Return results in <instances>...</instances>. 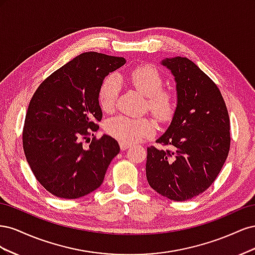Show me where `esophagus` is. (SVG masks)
<instances>
[{
	"instance_id": "esophagus-1",
	"label": "esophagus",
	"mask_w": 255,
	"mask_h": 255,
	"mask_svg": "<svg viewBox=\"0 0 255 255\" xmlns=\"http://www.w3.org/2000/svg\"><path fill=\"white\" fill-rule=\"evenodd\" d=\"M130 146V143H127V142H122V141H120V149L122 150V151H126V150H128V148Z\"/></svg>"
}]
</instances>
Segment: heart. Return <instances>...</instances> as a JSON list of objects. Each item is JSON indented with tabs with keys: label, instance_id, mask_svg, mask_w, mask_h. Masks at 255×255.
<instances>
[{
	"label": "heart",
	"instance_id": "1",
	"mask_svg": "<svg viewBox=\"0 0 255 255\" xmlns=\"http://www.w3.org/2000/svg\"><path fill=\"white\" fill-rule=\"evenodd\" d=\"M133 86L146 97V105L152 114L159 120L171 118L175 109L174 97L167 90H161L163 78L156 68L145 65L136 68L129 74ZM120 79L117 75H110L104 80L99 91V103L103 111L109 112L115 106L120 90ZM107 133L122 142L133 143L154 133V123L145 118L133 119L126 116H118L106 123Z\"/></svg>",
	"mask_w": 255,
	"mask_h": 255
}]
</instances>
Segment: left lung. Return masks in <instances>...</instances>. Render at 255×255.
<instances>
[{"mask_svg":"<svg viewBox=\"0 0 255 255\" xmlns=\"http://www.w3.org/2000/svg\"><path fill=\"white\" fill-rule=\"evenodd\" d=\"M176 84V109L156 142L171 150L146 149L145 174L150 186L173 201L205 191L216 180L230 150V118L221 92L186 57L165 58Z\"/></svg>","mask_w":255,"mask_h":255,"instance_id":"obj_1","label":"left lung"}]
</instances>
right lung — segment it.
Masks as SVG:
<instances>
[{"mask_svg": "<svg viewBox=\"0 0 255 255\" xmlns=\"http://www.w3.org/2000/svg\"><path fill=\"white\" fill-rule=\"evenodd\" d=\"M127 63L97 52L80 54L45 79L30 100L23 150L32 171L52 195L78 199L101 186L120 152L109 135L89 140L102 119L99 91L104 79ZM94 135V134H92Z\"/></svg>", "mask_w": 255, "mask_h": 255, "instance_id": "right-lung-1", "label": "right lung"}]
</instances>
